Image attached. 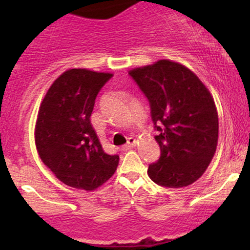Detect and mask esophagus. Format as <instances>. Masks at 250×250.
Wrapping results in <instances>:
<instances>
[{"mask_svg": "<svg viewBox=\"0 0 250 250\" xmlns=\"http://www.w3.org/2000/svg\"><path fill=\"white\" fill-rule=\"evenodd\" d=\"M136 146V140L134 138H129L127 143L122 146V150H123V151H127V150L132 149L133 146Z\"/></svg>", "mask_w": 250, "mask_h": 250, "instance_id": "esophagus-1", "label": "esophagus"}]
</instances>
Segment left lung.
Returning <instances> with one entry per match:
<instances>
[{"instance_id":"8db88e82","label":"left lung","mask_w":250,"mask_h":250,"mask_svg":"<svg viewBox=\"0 0 250 250\" xmlns=\"http://www.w3.org/2000/svg\"><path fill=\"white\" fill-rule=\"evenodd\" d=\"M148 99L160 146L149 165L153 182L166 188L192 184L205 173L216 151L218 116L208 88L183 64L159 60L128 71Z\"/></svg>"}]
</instances>
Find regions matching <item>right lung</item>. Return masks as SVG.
I'll use <instances>...</instances> for the list:
<instances>
[{
  "label": "right lung",
  "instance_id": "obj_1",
  "mask_svg": "<svg viewBox=\"0 0 250 250\" xmlns=\"http://www.w3.org/2000/svg\"><path fill=\"white\" fill-rule=\"evenodd\" d=\"M112 74L68 69L40 105L35 143L42 162L67 186L92 191L114 175L119 156L104 151L91 124L94 102Z\"/></svg>",
  "mask_w": 250,
  "mask_h": 250
}]
</instances>
